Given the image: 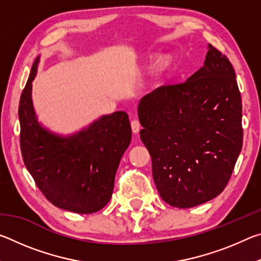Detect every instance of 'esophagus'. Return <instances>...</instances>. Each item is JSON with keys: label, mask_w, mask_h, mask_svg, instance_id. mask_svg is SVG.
Instances as JSON below:
<instances>
[{"label": "esophagus", "mask_w": 261, "mask_h": 261, "mask_svg": "<svg viewBox=\"0 0 261 261\" xmlns=\"http://www.w3.org/2000/svg\"><path fill=\"white\" fill-rule=\"evenodd\" d=\"M131 129L134 134H138L140 130V123L138 120H132L131 121Z\"/></svg>", "instance_id": "obj_1"}]
</instances>
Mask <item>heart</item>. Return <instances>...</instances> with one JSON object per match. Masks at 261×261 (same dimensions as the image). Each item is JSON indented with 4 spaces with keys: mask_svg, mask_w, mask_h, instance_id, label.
Listing matches in <instances>:
<instances>
[{
    "mask_svg": "<svg viewBox=\"0 0 261 261\" xmlns=\"http://www.w3.org/2000/svg\"><path fill=\"white\" fill-rule=\"evenodd\" d=\"M160 63H161V67H167L168 63H169V59H167V57L166 59H162Z\"/></svg>",
    "mask_w": 261,
    "mask_h": 261,
    "instance_id": "1",
    "label": "heart"
}]
</instances>
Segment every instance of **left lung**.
Returning a JSON list of instances; mask_svg holds the SVG:
<instances>
[{"label": "left lung", "instance_id": "8db88e82", "mask_svg": "<svg viewBox=\"0 0 261 261\" xmlns=\"http://www.w3.org/2000/svg\"><path fill=\"white\" fill-rule=\"evenodd\" d=\"M138 117L163 201L190 208L223 191L243 145L242 98L226 56L208 45L191 77L140 99Z\"/></svg>", "mask_w": 261, "mask_h": 261}]
</instances>
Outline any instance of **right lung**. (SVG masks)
I'll return each instance as SVG.
<instances>
[{"label": "right lung", "mask_w": 261, "mask_h": 261, "mask_svg": "<svg viewBox=\"0 0 261 261\" xmlns=\"http://www.w3.org/2000/svg\"><path fill=\"white\" fill-rule=\"evenodd\" d=\"M35 59L21 92L18 116L20 149L37 187L59 208L78 214L95 213L108 204L123 153L131 141L125 112L103 115L83 130L61 136L39 123L32 101Z\"/></svg>", "instance_id": "add662e5"}]
</instances>
